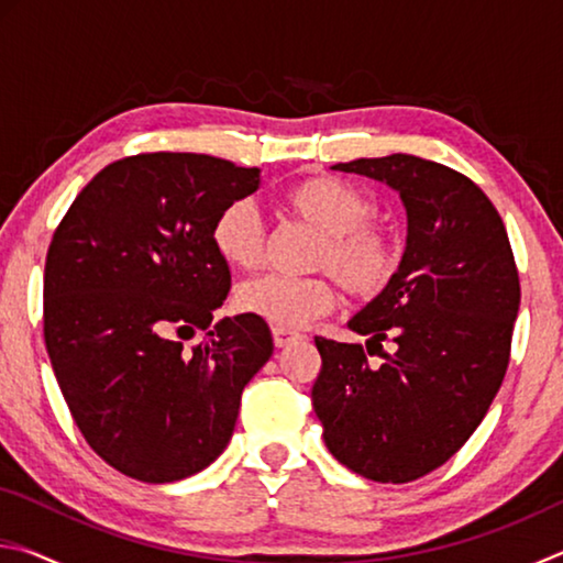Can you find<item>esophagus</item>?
Segmentation results:
<instances>
[{
  "label": "esophagus",
  "mask_w": 563,
  "mask_h": 563,
  "mask_svg": "<svg viewBox=\"0 0 563 563\" xmlns=\"http://www.w3.org/2000/svg\"><path fill=\"white\" fill-rule=\"evenodd\" d=\"M300 335L298 332H292V330H285V328H273V342H275V347H285V345H290L292 340H298Z\"/></svg>",
  "instance_id": "obj_1"
}]
</instances>
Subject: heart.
<instances>
[{
  "label": "heart",
  "instance_id": "1",
  "mask_svg": "<svg viewBox=\"0 0 563 563\" xmlns=\"http://www.w3.org/2000/svg\"><path fill=\"white\" fill-rule=\"evenodd\" d=\"M283 206L295 221L316 228L322 241L312 268L328 271L355 300H375L393 285L399 271V247L369 223L375 201L335 176H312L283 190ZM218 258L238 271H253L265 255V225L251 201L238 198L223 206L211 225ZM338 300L330 278H285L261 275L241 283L235 305L273 328L295 330L325 316Z\"/></svg>",
  "mask_w": 563,
  "mask_h": 563
}]
</instances>
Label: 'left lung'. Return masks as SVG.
Wrapping results in <instances>:
<instances>
[{
    "mask_svg": "<svg viewBox=\"0 0 563 563\" xmlns=\"http://www.w3.org/2000/svg\"><path fill=\"white\" fill-rule=\"evenodd\" d=\"M332 168L397 190L407 247L393 285L347 322L369 338L367 352L316 338L312 407L340 464L405 484L450 460L499 393L521 300L517 263L497 208L456 170L407 154ZM373 346L386 360L379 368L366 362Z\"/></svg>",
    "mask_w": 563,
    "mask_h": 563,
    "instance_id": "left-lung-1",
    "label": "left lung"
}]
</instances>
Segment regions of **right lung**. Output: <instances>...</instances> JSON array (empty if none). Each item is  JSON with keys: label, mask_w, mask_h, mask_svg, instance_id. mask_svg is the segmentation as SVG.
Returning <instances> with one entry per match:
<instances>
[{"label": "right lung", "mask_w": 563, "mask_h": 563, "mask_svg": "<svg viewBox=\"0 0 563 563\" xmlns=\"http://www.w3.org/2000/svg\"><path fill=\"white\" fill-rule=\"evenodd\" d=\"M258 184V168L206 154L129 156L99 170L54 231L46 352L84 440L131 479L178 482L216 462L243 387L273 355L265 320H213L231 290L213 218Z\"/></svg>", "instance_id": "right-lung-1"}]
</instances>
